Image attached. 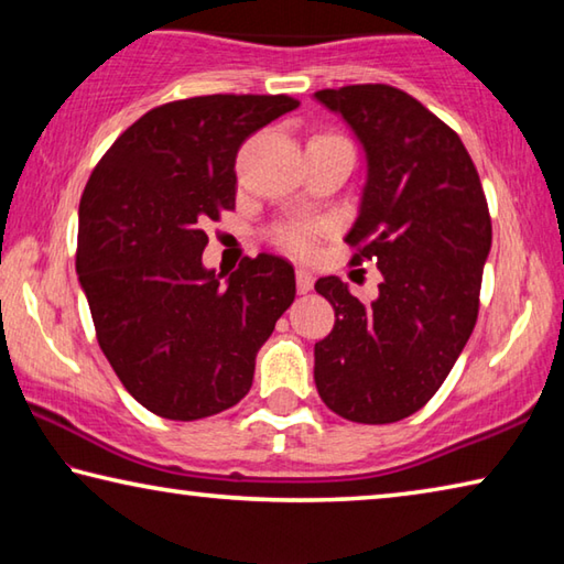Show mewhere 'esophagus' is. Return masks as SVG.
<instances>
[{"mask_svg":"<svg viewBox=\"0 0 564 564\" xmlns=\"http://www.w3.org/2000/svg\"><path fill=\"white\" fill-rule=\"evenodd\" d=\"M313 273L308 269H295V285H299V293H308L313 289Z\"/></svg>","mask_w":564,"mask_h":564,"instance_id":"34e87169","label":"esophagus"}]
</instances>
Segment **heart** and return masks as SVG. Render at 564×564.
Segmentation results:
<instances>
[{"label": "heart", "mask_w": 564, "mask_h": 564, "mask_svg": "<svg viewBox=\"0 0 564 564\" xmlns=\"http://www.w3.org/2000/svg\"><path fill=\"white\" fill-rule=\"evenodd\" d=\"M275 238H279L285 248H291V251H295V253H308L313 246V231L305 224L283 226V228H279Z\"/></svg>", "instance_id": "b5f03b06"}]
</instances>
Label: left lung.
<instances>
[{
    "mask_svg": "<svg viewBox=\"0 0 564 564\" xmlns=\"http://www.w3.org/2000/svg\"><path fill=\"white\" fill-rule=\"evenodd\" d=\"M356 133L366 184L346 243L378 259V299L360 303L338 275L316 281L336 326L316 343L323 403L352 423L413 415L451 373L477 321L492 226L480 176L457 133L388 84L313 94Z\"/></svg>",
    "mask_w": 564,
    "mask_h": 564,
    "instance_id": "obj_1",
    "label": "left lung"
}]
</instances>
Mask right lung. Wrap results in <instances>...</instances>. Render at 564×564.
I'll return each instance as SVG.
<instances>
[{
	"label": "right lung",
	"mask_w": 564,
	"mask_h": 564,
	"mask_svg": "<svg viewBox=\"0 0 564 564\" xmlns=\"http://www.w3.org/2000/svg\"><path fill=\"white\" fill-rule=\"evenodd\" d=\"M291 97L212 94L147 111L91 171L79 204L76 273L97 340L123 388L166 420L236 405L256 352L295 299L271 253L224 279L206 269L204 224L236 206V154Z\"/></svg>",
	"instance_id": "1"
}]
</instances>
